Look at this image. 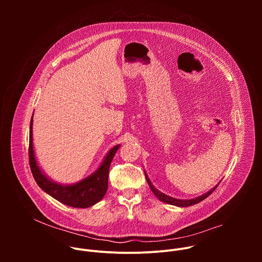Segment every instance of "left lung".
Here are the masks:
<instances>
[{
    "label": "left lung",
    "mask_w": 262,
    "mask_h": 262,
    "mask_svg": "<svg viewBox=\"0 0 262 262\" xmlns=\"http://www.w3.org/2000/svg\"><path fill=\"white\" fill-rule=\"evenodd\" d=\"M144 173H145L146 180H147V182H148V184H149V188H150V190L152 191V193L156 195V197H157L159 200H161L162 202L171 204V205L179 206V207H188V206H191V205H194V204H197V203L201 202L202 200H204L205 198H207V197L216 189V186H217V184H219V183H217L215 186H213V188H212L211 190H209L207 193H205V194H203V195H201V196H199V197H197V198H193V199H190V200H181V199L172 198V197H170V196H168V195H166V194L160 192L158 189L155 188V185L151 183L150 179L148 178V175L146 174V172H144Z\"/></svg>",
    "instance_id": "8db88e82"
}]
</instances>
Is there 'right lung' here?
<instances>
[{
  "label": "right lung",
  "instance_id": "1",
  "mask_svg": "<svg viewBox=\"0 0 262 262\" xmlns=\"http://www.w3.org/2000/svg\"><path fill=\"white\" fill-rule=\"evenodd\" d=\"M33 117L30 123L29 162L33 177L40 189L59 202L70 207L87 208L99 202L107 190V177L110 166L120 145L110 149L102 163L96 171L83 180L73 184H62L48 177L37 164L33 149Z\"/></svg>",
  "mask_w": 262,
  "mask_h": 262
}]
</instances>
